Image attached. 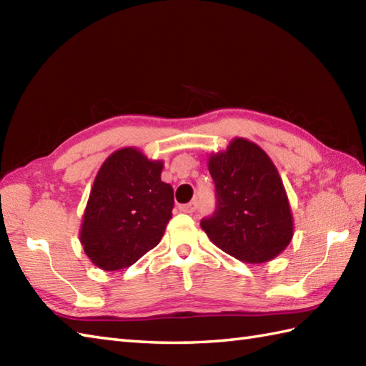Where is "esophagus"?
<instances>
[{"mask_svg": "<svg viewBox=\"0 0 366 366\" xmlns=\"http://www.w3.org/2000/svg\"><path fill=\"white\" fill-rule=\"evenodd\" d=\"M179 211H181V212H185V214H192V212H195V211H197V201H190V203H187V204L179 206Z\"/></svg>", "mask_w": 366, "mask_h": 366, "instance_id": "34e87169", "label": "esophagus"}]
</instances>
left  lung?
I'll return each instance as SVG.
<instances>
[{
  "mask_svg": "<svg viewBox=\"0 0 366 366\" xmlns=\"http://www.w3.org/2000/svg\"><path fill=\"white\" fill-rule=\"evenodd\" d=\"M217 207L201 228L236 259L261 264L290 245L294 222L278 169L258 144L234 138L224 151L209 155Z\"/></svg>",
  "mask_w": 366,
  "mask_h": 366,
  "instance_id": "obj_1",
  "label": "left lung"
}]
</instances>
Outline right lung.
<instances>
[{
	"instance_id": "right-lung-1",
	"label": "right lung",
	"mask_w": 366,
	"mask_h": 366,
	"mask_svg": "<svg viewBox=\"0 0 366 366\" xmlns=\"http://www.w3.org/2000/svg\"><path fill=\"white\" fill-rule=\"evenodd\" d=\"M162 160L122 147L97 171L80 242L99 269H126L160 242L174 206L173 187L162 181Z\"/></svg>"
}]
</instances>
